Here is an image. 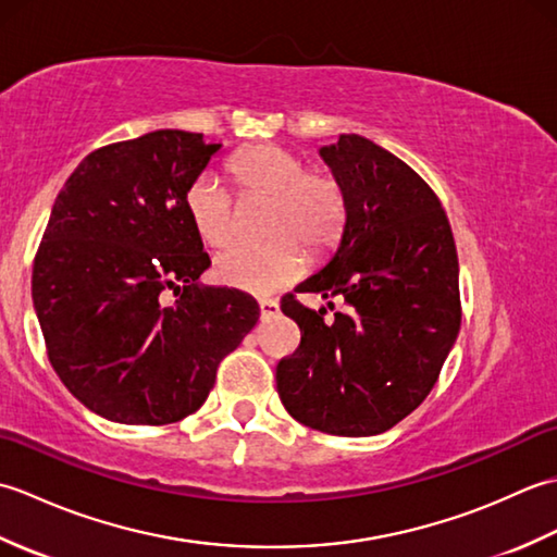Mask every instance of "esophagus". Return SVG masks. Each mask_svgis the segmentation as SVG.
<instances>
[{"mask_svg":"<svg viewBox=\"0 0 557 557\" xmlns=\"http://www.w3.org/2000/svg\"><path fill=\"white\" fill-rule=\"evenodd\" d=\"M258 309H260V318H272V315H277L280 306L275 299H260Z\"/></svg>","mask_w":557,"mask_h":557,"instance_id":"1","label":"esophagus"}]
</instances>
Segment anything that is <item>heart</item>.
<instances>
[{"instance_id":"b5f03b06","label":"heart","mask_w":557,"mask_h":557,"mask_svg":"<svg viewBox=\"0 0 557 557\" xmlns=\"http://www.w3.org/2000/svg\"><path fill=\"white\" fill-rule=\"evenodd\" d=\"M242 203L268 200L265 244H234L215 258V277L244 292H272L297 280L304 253L323 256L347 224L349 200L335 172L306 168L297 152L258 144L234 152L227 162ZM186 218L208 246H224L236 230V206L218 176L198 174L184 194Z\"/></svg>"}]
</instances>
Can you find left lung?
Returning <instances> with one entry per match:
<instances>
[{
  "label": "left lung",
  "instance_id": "obj_1",
  "mask_svg": "<svg viewBox=\"0 0 557 557\" xmlns=\"http://www.w3.org/2000/svg\"><path fill=\"white\" fill-rule=\"evenodd\" d=\"M321 156L347 191V224L333 260L294 290L337 296L343 309L325 322L282 297L301 342L277 363V393L313 431L377 435L429 397L457 339L455 236L433 188L373 140L342 134Z\"/></svg>",
  "mask_w": 557,
  "mask_h": 557
}]
</instances>
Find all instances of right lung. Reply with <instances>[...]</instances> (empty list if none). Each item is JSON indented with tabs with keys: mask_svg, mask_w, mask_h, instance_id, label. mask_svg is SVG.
Instances as JSON below:
<instances>
[{
	"mask_svg": "<svg viewBox=\"0 0 557 557\" xmlns=\"http://www.w3.org/2000/svg\"><path fill=\"white\" fill-rule=\"evenodd\" d=\"M218 150L180 128L120 140L83 158L54 200L33 260L35 313L52 369L104 419H186L258 323L248 294L198 285L210 258L184 194Z\"/></svg>",
	"mask_w": 557,
	"mask_h": 557,
	"instance_id": "obj_1",
	"label": "right lung"
}]
</instances>
